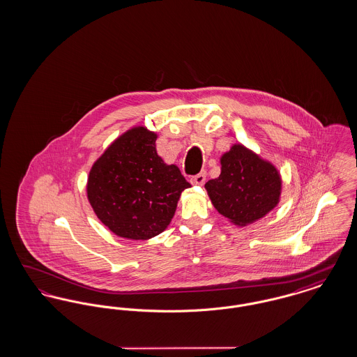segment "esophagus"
I'll return each mask as SVG.
<instances>
[{"instance_id": "1", "label": "esophagus", "mask_w": 357, "mask_h": 357, "mask_svg": "<svg viewBox=\"0 0 357 357\" xmlns=\"http://www.w3.org/2000/svg\"><path fill=\"white\" fill-rule=\"evenodd\" d=\"M190 182H191L192 185H197V186H204V182H206V172L202 171V172H199V174L191 176Z\"/></svg>"}]
</instances>
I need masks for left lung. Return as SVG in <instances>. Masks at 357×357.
Here are the masks:
<instances>
[{
	"instance_id": "1",
	"label": "left lung",
	"mask_w": 357,
	"mask_h": 357,
	"mask_svg": "<svg viewBox=\"0 0 357 357\" xmlns=\"http://www.w3.org/2000/svg\"><path fill=\"white\" fill-rule=\"evenodd\" d=\"M221 174L204 188L215 210L239 227L262 220L281 201L282 178L272 162L234 143L222 153Z\"/></svg>"
}]
</instances>
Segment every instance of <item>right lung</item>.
<instances>
[{
	"label": "right lung",
	"mask_w": 357,
	"mask_h": 357,
	"mask_svg": "<svg viewBox=\"0 0 357 357\" xmlns=\"http://www.w3.org/2000/svg\"><path fill=\"white\" fill-rule=\"evenodd\" d=\"M158 134L135 126L118 136L92 165L86 198L115 236L146 241L163 233L183 190L191 185L176 165L156 153Z\"/></svg>",
	"instance_id": "1"
}]
</instances>
